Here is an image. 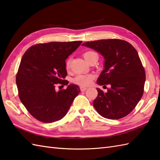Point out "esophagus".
I'll list each match as a JSON object with an SVG mask.
<instances>
[{
	"label": "esophagus",
	"instance_id": "esophagus-1",
	"mask_svg": "<svg viewBox=\"0 0 160 160\" xmlns=\"http://www.w3.org/2000/svg\"><path fill=\"white\" fill-rule=\"evenodd\" d=\"M87 89H88V88L86 87H83V86H81L80 87V90H81V92H85Z\"/></svg>",
	"mask_w": 160,
	"mask_h": 160
}]
</instances>
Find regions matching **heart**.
<instances>
[{"mask_svg":"<svg viewBox=\"0 0 160 160\" xmlns=\"http://www.w3.org/2000/svg\"><path fill=\"white\" fill-rule=\"evenodd\" d=\"M83 57L84 58L86 59V61L89 62L92 58H94V57H97L98 58V54L93 51H88L83 53ZM70 62H71L70 58H68L66 60V68L67 69H68L70 68ZM94 77L93 74H79L73 78L72 79V81L74 83L79 85V86H89V85L91 83L92 81L94 79Z\"/></svg>","mask_w":160,"mask_h":160,"instance_id":"b5f03b06","label":"heart"}]
</instances>
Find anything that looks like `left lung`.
<instances>
[{
	"label": "left lung",
	"instance_id": "obj_1",
	"mask_svg": "<svg viewBox=\"0 0 160 160\" xmlns=\"http://www.w3.org/2000/svg\"><path fill=\"white\" fill-rule=\"evenodd\" d=\"M104 57V70L97 83L111 88L107 92L97 88L93 105L101 116L119 119L127 116L140 101L144 93L146 74L138 52L128 42L108 39L82 44Z\"/></svg>",
	"mask_w": 160,
	"mask_h": 160
}]
</instances>
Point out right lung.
Masks as SVG:
<instances>
[{
    "label": "right lung",
    "instance_id": "right-lung-1",
    "mask_svg": "<svg viewBox=\"0 0 160 160\" xmlns=\"http://www.w3.org/2000/svg\"><path fill=\"white\" fill-rule=\"evenodd\" d=\"M82 43L81 41L52 42L32 46L24 52L16 81L22 103L39 121L52 122L68 112L79 87L68 85L55 91V85L66 86V59Z\"/></svg>",
    "mask_w": 160,
    "mask_h": 160
}]
</instances>
